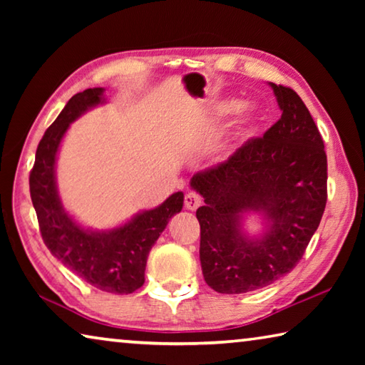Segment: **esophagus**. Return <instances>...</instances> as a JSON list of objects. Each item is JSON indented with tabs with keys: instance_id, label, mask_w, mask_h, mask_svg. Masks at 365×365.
Listing matches in <instances>:
<instances>
[{
	"instance_id": "esophagus-1",
	"label": "esophagus",
	"mask_w": 365,
	"mask_h": 365,
	"mask_svg": "<svg viewBox=\"0 0 365 365\" xmlns=\"http://www.w3.org/2000/svg\"><path fill=\"white\" fill-rule=\"evenodd\" d=\"M202 205V197L195 193V191H190V193L185 195V207L190 209V211H195Z\"/></svg>"
}]
</instances>
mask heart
<instances>
[{
	"label": "heart",
	"instance_id": "1",
	"mask_svg": "<svg viewBox=\"0 0 365 365\" xmlns=\"http://www.w3.org/2000/svg\"><path fill=\"white\" fill-rule=\"evenodd\" d=\"M242 108V101L238 100H230V101H225L224 104L220 106V113L222 114H235L237 110ZM251 119V110L248 113V120Z\"/></svg>",
	"mask_w": 365,
	"mask_h": 365
}]
</instances>
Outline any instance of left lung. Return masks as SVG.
I'll use <instances>...</instances> for the list:
<instances>
[{
  "instance_id": "1",
  "label": "left lung",
  "mask_w": 365,
  "mask_h": 365,
  "mask_svg": "<svg viewBox=\"0 0 365 365\" xmlns=\"http://www.w3.org/2000/svg\"><path fill=\"white\" fill-rule=\"evenodd\" d=\"M270 86L280 119L224 163L191 178V187L206 202L196 211L202 275L217 293L255 292L292 272L325 211L322 135L293 88ZM246 210L269 219L271 230L261 240L241 233L239 214Z\"/></svg>"
}]
</instances>
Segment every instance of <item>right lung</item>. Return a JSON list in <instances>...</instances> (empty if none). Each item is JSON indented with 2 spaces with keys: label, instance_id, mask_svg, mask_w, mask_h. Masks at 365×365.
I'll return each mask as SVG.
<instances>
[{
  "label": "right lung",
  "instance_id": "add662e5",
  "mask_svg": "<svg viewBox=\"0 0 365 365\" xmlns=\"http://www.w3.org/2000/svg\"><path fill=\"white\" fill-rule=\"evenodd\" d=\"M103 88H88L73 95L63 113L46 128L35 154L29 185L43 242L67 269L101 292L128 294L145 283L148 255L172 215L180 212L183 193L177 191L163 205L145 211L128 224L109 232H86L61 205L54 160L69 123L101 103Z\"/></svg>",
  "mask_w": 365,
  "mask_h": 365
}]
</instances>
